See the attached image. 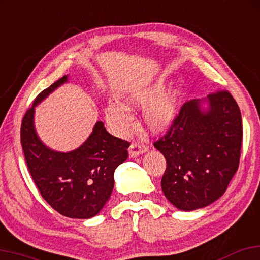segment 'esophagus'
<instances>
[{"mask_svg":"<svg viewBox=\"0 0 260 260\" xmlns=\"http://www.w3.org/2000/svg\"><path fill=\"white\" fill-rule=\"evenodd\" d=\"M147 150H148V146L146 143L134 142V143H131V146L129 148V154L131 157H136L137 155L146 153Z\"/></svg>","mask_w":260,"mask_h":260,"instance_id":"1","label":"esophagus"}]
</instances>
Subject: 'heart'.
<instances>
[{
    "label": "heart",
    "mask_w": 260,
    "mask_h": 260,
    "mask_svg": "<svg viewBox=\"0 0 260 260\" xmlns=\"http://www.w3.org/2000/svg\"><path fill=\"white\" fill-rule=\"evenodd\" d=\"M164 82L135 90L124 101V107L111 104L106 107L105 116L109 125L119 135H126L131 129V116L128 110L138 106H146L143 112V122L151 133L160 134L173 125L178 113L179 95L177 90L162 93Z\"/></svg>",
    "instance_id": "1"
}]
</instances>
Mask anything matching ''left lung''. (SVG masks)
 <instances>
[{
	"label": "left lung",
	"mask_w": 260,
	"mask_h": 260,
	"mask_svg": "<svg viewBox=\"0 0 260 260\" xmlns=\"http://www.w3.org/2000/svg\"><path fill=\"white\" fill-rule=\"evenodd\" d=\"M207 100V110L201 100L186 101L166 135L154 142L167 162L164 194L185 211L218 200L240 161L242 120L237 101L228 90L209 94Z\"/></svg>",
	"instance_id": "8db88e82"
}]
</instances>
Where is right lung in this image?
Listing matches in <instances>:
<instances>
[{
    "mask_svg": "<svg viewBox=\"0 0 260 260\" xmlns=\"http://www.w3.org/2000/svg\"><path fill=\"white\" fill-rule=\"evenodd\" d=\"M68 81L64 75L44 89L21 123V146L29 173L51 207L63 216L90 218L103 209L112 193L114 170L127 159V141L106 131L96 122L82 146L68 153L51 150L39 140L35 129V107L57 87Z\"/></svg>",
    "mask_w": 260,
    "mask_h": 260,
    "instance_id": "1",
    "label": "right lung"
}]
</instances>
